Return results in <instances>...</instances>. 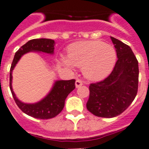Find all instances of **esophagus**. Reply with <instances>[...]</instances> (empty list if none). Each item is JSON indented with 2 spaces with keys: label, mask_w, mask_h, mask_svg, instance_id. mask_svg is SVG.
Returning a JSON list of instances; mask_svg holds the SVG:
<instances>
[{
  "label": "esophagus",
  "mask_w": 149,
  "mask_h": 149,
  "mask_svg": "<svg viewBox=\"0 0 149 149\" xmlns=\"http://www.w3.org/2000/svg\"><path fill=\"white\" fill-rule=\"evenodd\" d=\"M82 85H83V82H82V81L80 80V79H77V80L76 81V87H77V88L80 87Z\"/></svg>",
  "instance_id": "obj_1"
}]
</instances>
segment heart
<instances>
[{
  "label": "heart",
  "mask_w": 149,
  "mask_h": 149,
  "mask_svg": "<svg viewBox=\"0 0 149 149\" xmlns=\"http://www.w3.org/2000/svg\"><path fill=\"white\" fill-rule=\"evenodd\" d=\"M117 61V52L111 45L100 41H83L67 47V57L61 63L69 69L82 67L85 77L90 80L103 79L111 73Z\"/></svg>",
  "instance_id": "1"
}]
</instances>
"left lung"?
<instances>
[{
  "mask_svg": "<svg viewBox=\"0 0 149 149\" xmlns=\"http://www.w3.org/2000/svg\"><path fill=\"white\" fill-rule=\"evenodd\" d=\"M118 60L111 74L89 86L88 111L97 117H117L135 99L138 91V61L130 46L111 37Z\"/></svg>",
  "mask_w": 149,
  "mask_h": 149,
  "instance_id": "1",
  "label": "left lung"
}]
</instances>
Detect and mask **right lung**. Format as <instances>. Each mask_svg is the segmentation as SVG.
Segmentation results:
<instances>
[{"mask_svg": "<svg viewBox=\"0 0 149 149\" xmlns=\"http://www.w3.org/2000/svg\"><path fill=\"white\" fill-rule=\"evenodd\" d=\"M54 41L48 38L30 40L16 52L10 70V88L15 102L23 113L38 119H51L61 113L64 107L67 97L76 88V80L56 81L51 92L42 101L35 104H26L20 102L13 92L12 88V72L17 62L24 54L29 51H38L52 54L54 50Z\"/></svg>", "mask_w": 149, "mask_h": 149, "instance_id": "add662e5", "label": "right lung"}]
</instances>
